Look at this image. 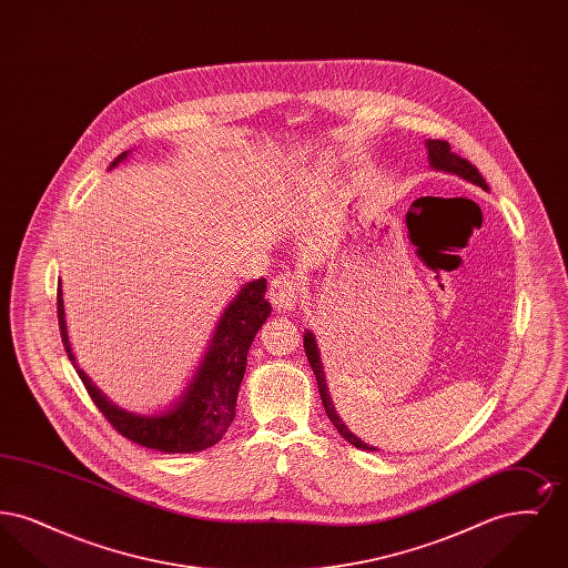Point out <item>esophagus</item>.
Masks as SVG:
<instances>
[{
	"label": "esophagus",
	"mask_w": 568,
	"mask_h": 568,
	"mask_svg": "<svg viewBox=\"0 0 568 568\" xmlns=\"http://www.w3.org/2000/svg\"><path fill=\"white\" fill-rule=\"evenodd\" d=\"M271 302L281 308V311H292L300 304L302 297V287H300V278L296 274H278L271 281V290H268Z\"/></svg>",
	"instance_id": "esophagus-1"
}]
</instances>
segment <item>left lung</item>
I'll return each instance as SVG.
<instances>
[{"mask_svg":"<svg viewBox=\"0 0 568 568\" xmlns=\"http://www.w3.org/2000/svg\"><path fill=\"white\" fill-rule=\"evenodd\" d=\"M426 146H428V160H430V165H433L434 170L452 172V174H456L459 179H464V181H468V183H473V185H477V187L487 191L486 179L479 174V170H477L473 163L468 162V160H464V158H459L456 153H452V146H449L447 140H426ZM304 349H306L308 364H311V368H313V373H315V378H317V387H320V394H322V403H324L325 413H327L329 422L334 424V428L338 430V434H341L345 440H349L352 445H355L357 449L377 452L375 447L366 445L362 438H357L355 434L349 433V428H347V426L343 424V419L338 417V413H336V408H334V403H332V398H329L327 385H325L324 366H322V357H320L317 341H315L313 332H306V334H304Z\"/></svg>","mask_w":568,"mask_h":568,"instance_id":"obj_1","label":"left lung"}]
</instances>
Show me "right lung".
<instances>
[{
	"mask_svg": "<svg viewBox=\"0 0 568 568\" xmlns=\"http://www.w3.org/2000/svg\"><path fill=\"white\" fill-rule=\"evenodd\" d=\"M130 151L121 153L110 168L123 162ZM266 296V278L243 285V290L227 304L213 341L202 364L190 381L187 389L172 408L158 415H135L112 405L106 396L89 381L77 366L68 341L63 297L57 292V317L61 341L70 362L74 364L93 405L109 419L110 426L135 445L158 449L163 454H195L213 447L236 417V398L246 371V353L260 327L271 317V302Z\"/></svg>",
	"mask_w": 568,
	"mask_h": 568,
	"instance_id": "right-lung-1",
	"label": "right lung"
}]
</instances>
